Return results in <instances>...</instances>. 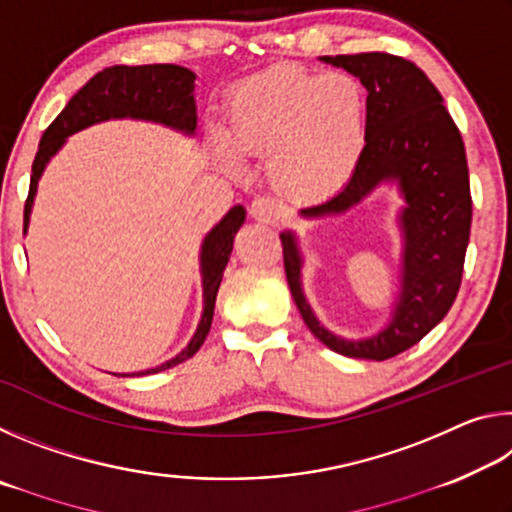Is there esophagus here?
Listing matches in <instances>:
<instances>
[{"mask_svg": "<svg viewBox=\"0 0 512 512\" xmlns=\"http://www.w3.org/2000/svg\"><path fill=\"white\" fill-rule=\"evenodd\" d=\"M248 212H250V216H253V219H257V221L273 223V221H280L282 207L277 205V203L273 201V198H255V201L250 203Z\"/></svg>", "mask_w": 512, "mask_h": 512, "instance_id": "1", "label": "esophagus"}]
</instances>
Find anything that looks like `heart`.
Here are the masks:
<instances>
[{"instance_id":"1","label":"heart","mask_w":512,"mask_h":512,"mask_svg":"<svg viewBox=\"0 0 512 512\" xmlns=\"http://www.w3.org/2000/svg\"><path fill=\"white\" fill-rule=\"evenodd\" d=\"M366 142L368 103L354 76L273 67L232 92L212 155L230 173L239 171V158H266L282 194L314 203L350 183Z\"/></svg>"}]
</instances>
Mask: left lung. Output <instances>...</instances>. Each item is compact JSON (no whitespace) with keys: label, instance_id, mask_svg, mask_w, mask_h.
Here are the masks:
<instances>
[{"label":"left lung","instance_id":"obj_1","mask_svg":"<svg viewBox=\"0 0 512 512\" xmlns=\"http://www.w3.org/2000/svg\"><path fill=\"white\" fill-rule=\"evenodd\" d=\"M320 63L357 76L368 92V142L350 183L302 219L341 216L395 187L400 207L397 291L386 323L368 336H343L320 323L302 284L305 253L296 230H282L284 271L293 302L316 339L352 359L384 361L427 336L454 305L472 225L465 146L443 97L411 60L391 54L320 56Z\"/></svg>","mask_w":512,"mask_h":512}]
</instances>
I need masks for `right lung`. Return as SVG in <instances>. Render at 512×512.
<instances>
[{"mask_svg": "<svg viewBox=\"0 0 512 512\" xmlns=\"http://www.w3.org/2000/svg\"><path fill=\"white\" fill-rule=\"evenodd\" d=\"M196 74L180 65H112L94 74L83 88L69 99L63 112L51 121L38 146L33 160L29 198L24 205V235H27L33 203H36L38 183L51 158L63 149L69 137L85 131V128L103 124V121H149L164 128H171L185 137L196 133ZM246 221V207L235 205L230 212L207 232L201 241L198 266H201L203 311L192 339L176 357L160 363V366L140 372H110L117 377H142L155 375L167 368L178 366L201 350L207 334H210L214 318V302L219 293L223 271L230 262L235 237Z\"/></svg>", "mask_w": 512, "mask_h": 512, "instance_id": "obj_1", "label": "right lung"}]
</instances>
